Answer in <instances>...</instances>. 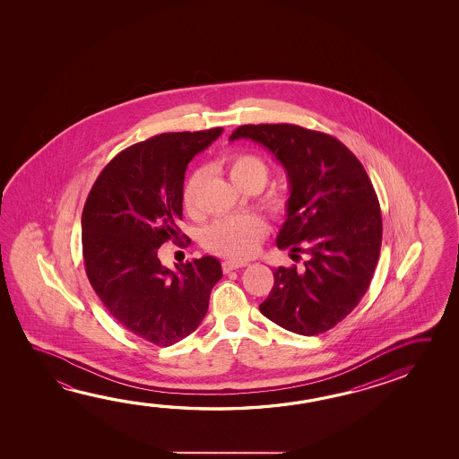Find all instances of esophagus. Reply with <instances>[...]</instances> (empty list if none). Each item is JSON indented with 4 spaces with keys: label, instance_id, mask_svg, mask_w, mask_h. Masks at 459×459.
Returning <instances> with one entry per match:
<instances>
[{
    "label": "esophagus",
    "instance_id": "esophagus-1",
    "mask_svg": "<svg viewBox=\"0 0 459 459\" xmlns=\"http://www.w3.org/2000/svg\"><path fill=\"white\" fill-rule=\"evenodd\" d=\"M245 265H248L247 261H235V259H227V261L222 263V271H224V273H230V271L240 269V267H245Z\"/></svg>",
    "mask_w": 459,
    "mask_h": 459
}]
</instances>
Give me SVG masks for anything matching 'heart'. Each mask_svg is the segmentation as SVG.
Returning a JSON list of instances; mask_svg holds the SVG:
<instances>
[{
	"mask_svg": "<svg viewBox=\"0 0 459 459\" xmlns=\"http://www.w3.org/2000/svg\"><path fill=\"white\" fill-rule=\"evenodd\" d=\"M227 174L233 184L248 192L261 190L269 178V166L255 153L232 154L226 162ZM206 178L204 169H196L188 176L182 188V204L188 214L198 212V195ZM265 208L277 218L289 214L290 202L285 195L271 194L265 198ZM267 233L264 221L256 214L219 219L203 233V245L216 255L245 257L256 251Z\"/></svg>",
	"mask_w": 459,
	"mask_h": 459,
	"instance_id": "1",
	"label": "heart"
}]
</instances>
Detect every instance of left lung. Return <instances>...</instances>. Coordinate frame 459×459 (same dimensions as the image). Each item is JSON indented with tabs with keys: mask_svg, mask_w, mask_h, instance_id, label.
Returning <instances> with one entry per match:
<instances>
[{
	"mask_svg": "<svg viewBox=\"0 0 459 459\" xmlns=\"http://www.w3.org/2000/svg\"><path fill=\"white\" fill-rule=\"evenodd\" d=\"M249 138L281 162L290 210L277 247L297 265L273 269V287L259 305L267 319L299 335L335 327L369 289L382 245L377 195L361 162L340 140L295 124L240 126L230 140Z\"/></svg>",
	"mask_w": 459,
	"mask_h": 459,
	"instance_id": "8db88e82",
	"label": "left lung"
}]
</instances>
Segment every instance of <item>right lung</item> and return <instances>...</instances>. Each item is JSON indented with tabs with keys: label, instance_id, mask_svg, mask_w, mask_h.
<instances>
[{
	"label": "right lung",
	"instance_id": "obj_1",
	"mask_svg": "<svg viewBox=\"0 0 459 459\" xmlns=\"http://www.w3.org/2000/svg\"><path fill=\"white\" fill-rule=\"evenodd\" d=\"M222 130L160 134L122 150L83 206L82 251L91 287L124 329L153 345H174L196 330L222 277L216 257L176 264L178 271L158 257L162 243L180 238L188 162Z\"/></svg>",
	"mask_w": 459,
	"mask_h": 459
}]
</instances>
